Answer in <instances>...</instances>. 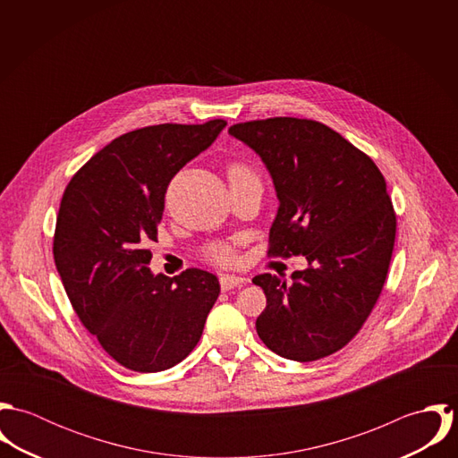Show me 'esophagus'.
Returning a JSON list of instances; mask_svg holds the SVG:
<instances>
[{
  "mask_svg": "<svg viewBox=\"0 0 458 458\" xmlns=\"http://www.w3.org/2000/svg\"><path fill=\"white\" fill-rule=\"evenodd\" d=\"M247 280L242 278V276H234V275H222L220 276V287L222 291H231L234 287H240L243 285Z\"/></svg>",
  "mask_w": 458,
  "mask_h": 458,
  "instance_id": "obj_1",
  "label": "esophagus"
}]
</instances>
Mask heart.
Here are the masks:
<instances>
[{
  "label": "heart",
  "mask_w": 458,
  "mask_h": 458,
  "mask_svg": "<svg viewBox=\"0 0 458 458\" xmlns=\"http://www.w3.org/2000/svg\"><path fill=\"white\" fill-rule=\"evenodd\" d=\"M227 178L231 183L259 180L256 171L245 162H233L227 167ZM202 258L216 266H233L238 259V250L234 242H213L202 249Z\"/></svg>",
  "instance_id": "b5f03b06"
}]
</instances>
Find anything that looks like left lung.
<instances>
[{"mask_svg":"<svg viewBox=\"0 0 458 458\" xmlns=\"http://www.w3.org/2000/svg\"><path fill=\"white\" fill-rule=\"evenodd\" d=\"M229 133L259 153L280 200L267 256L309 261L291 284L271 273L252 278L266 294L258 335L287 360L327 358L356 336L386 282L396 215L385 176L316 120H254Z\"/></svg>","mask_w":458,"mask_h":458,"instance_id":"8db88e82","label":"left lung"}]
</instances>
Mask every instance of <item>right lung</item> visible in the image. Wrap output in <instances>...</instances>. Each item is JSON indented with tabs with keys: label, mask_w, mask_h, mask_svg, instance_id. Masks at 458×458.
Masks as SVG:
<instances>
[{
	"label": "right lung",
	"mask_w": 458,
	"mask_h": 458,
	"mask_svg": "<svg viewBox=\"0 0 458 458\" xmlns=\"http://www.w3.org/2000/svg\"><path fill=\"white\" fill-rule=\"evenodd\" d=\"M227 123H162L127 131L70 180L53 254L66 296L104 351L133 372H160L196 347L218 278L189 267L176 276L148 267L164 200L176 173Z\"/></svg>",
	"instance_id": "add662e5"
}]
</instances>
